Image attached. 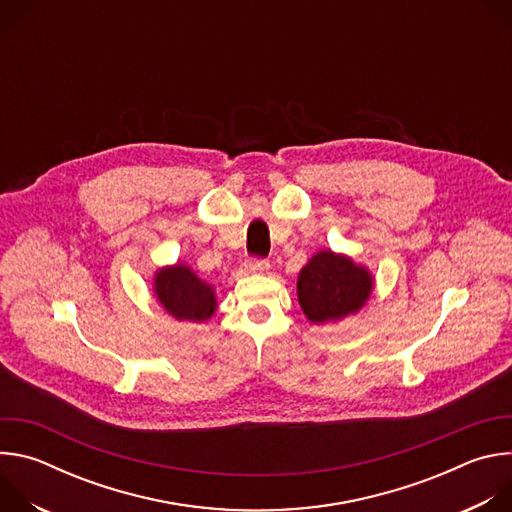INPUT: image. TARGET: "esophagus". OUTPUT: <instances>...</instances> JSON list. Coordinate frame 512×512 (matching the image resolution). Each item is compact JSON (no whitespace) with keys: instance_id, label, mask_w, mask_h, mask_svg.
Wrapping results in <instances>:
<instances>
[{"instance_id":"34e87169","label":"esophagus","mask_w":512,"mask_h":512,"mask_svg":"<svg viewBox=\"0 0 512 512\" xmlns=\"http://www.w3.org/2000/svg\"><path fill=\"white\" fill-rule=\"evenodd\" d=\"M247 273H253V275H263L269 271V263L263 261V259H251L247 265H245Z\"/></svg>"}]
</instances>
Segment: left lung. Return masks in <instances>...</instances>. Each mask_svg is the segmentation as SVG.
<instances>
[{
	"label": "left lung",
	"instance_id": "left-lung-1",
	"mask_svg": "<svg viewBox=\"0 0 512 512\" xmlns=\"http://www.w3.org/2000/svg\"><path fill=\"white\" fill-rule=\"evenodd\" d=\"M375 291V275L346 253L322 249L298 275V302L304 316L316 324H338L356 316Z\"/></svg>",
	"mask_w": 512,
	"mask_h": 512
}]
</instances>
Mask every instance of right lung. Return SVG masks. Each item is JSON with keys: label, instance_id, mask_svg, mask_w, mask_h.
I'll use <instances>...</instances> for the list:
<instances>
[{"label": "right lung", "instance_id": "obj_1", "mask_svg": "<svg viewBox=\"0 0 512 512\" xmlns=\"http://www.w3.org/2000/svg\"><path fill=\"white\" fill-rule=\"evenodd\" d=\"M152 291L164 312L176 322H208L218 308L214 285L200 279L182 261L158 267L154 271Z\"/></svg>", "mask_w": 512, "mask_h": 512}]
</instances>
